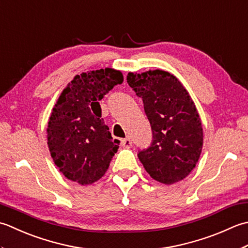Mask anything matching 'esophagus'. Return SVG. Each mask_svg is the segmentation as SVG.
Segmentation results:
<instances>
[{
  "instance_id": "1",
  "label": "esophagus",
  "mask_w": 248,
  "mask_h": 248,
  "mask_svg": "<svg viewBox=\"0 0 248 248\" xmlns=\"http://www.w3.org/2000/svg\"><path fill=\"white\" fill-rule=\"evenodd\" d=\"M131 144H133V142H131L130 138H125V139L121 140V145H122L123 148H125V149H129Z\"/></svg>"
}]
</instances>
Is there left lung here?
Instances as JSON below:
<instances>
[{"label": "left lung", "mask_w": 248, "mask_h": 248, "mask_svg": "<svg viewBox=\"0 0 248 248\" xmlns=\"http://www.w3.org/2000/svg\"><path fill=\"white\" fill-rule=\"evenodd\" d=\"M127 83L142 98L153 142L138 157L151 178L166 185L184 180L198 163L203 128L193 98L180 80L163 69L128 73Z\"/></svg>", "instance_id": "1"}]
</instances>
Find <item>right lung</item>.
<instances>
[{"mask_svg": "<svg viewBox=\"0 0 248 248\" xmlns=\"http://www.w3.org/2000/svg\"><path fill=\"white\" fill-rule=\"evenodd\" d=\"M120 70L106 67L76 75L57 99L47 127V143L55 166L65 178L80 185L102 179L118 152L102 119L99 100L123 82ZM100 109L94 116L92 110ZM94 112V111H93Z\"/></svg>", "mask_w": 248, "mask_h": 248, "instance_id": "1", "label": "right lung"}]
</instances>
